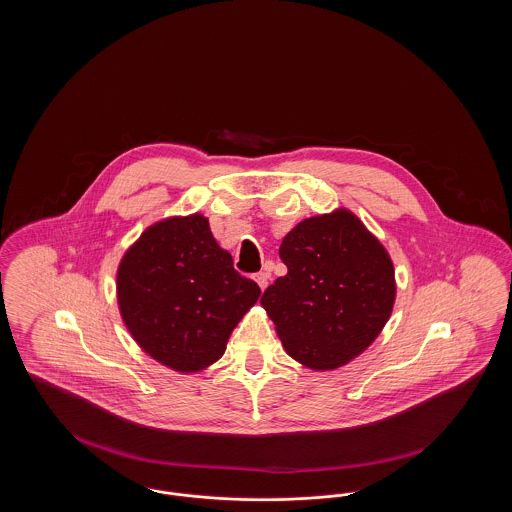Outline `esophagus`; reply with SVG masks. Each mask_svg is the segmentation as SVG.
I'll return each instance as SVG.
<instances>
[{
	"mask_svg": "<svg viewBox=\"0 0 512 512\" xmlns=\"http://www.w3.org/2000/svg\"><path fill=\"white\" fill-rule=\"evenodd\" d=\"M268 278H270V276H268V272H259V274H255V282L259 284V288H261V290H265V288H267Z\"/></svg>",
	"mask_w": 512,
	"mask_h": 512,
	"instance_id": "obj_1",
	"label": "esophagus"
}]
</instances>
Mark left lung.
Wrapping results in <instances>:
<instances>
[{"instance_id":"8db88e82","label":"left lung","mask_w":512,"mask_h":512,"mask_svg":"<svg viewBox=\"0 0 512 512\" xmlns=\"http://www.w3.org/2000/svg\"><path fill=\"white\" fill-rule=\"evenodd\" d=\"M288 274L261 297L286 353L334 370L361 355L390 320V253L347 209L301 220L280 245Z\"/></svg>"}]
</instances>
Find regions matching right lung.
<instances>
[{
	"instance_id": "add662e5",
	"label": "right lung",
	"mask_w": 512,
	"mask_h": 512,
	"mask_svg": "<svg viewBox=\"0 0 512 512\" xmlns=\"http://www.w3.org/2000/svg\"><path fill=\"white\" fill-rule=\"evenodd\" d=\"M259 295L199 213L151 224L117 270L128 332L151 359L184 374L219 361Z\"/></svg>"
}]
</instances>
